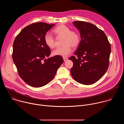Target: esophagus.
<instances>
[{
  "label": "esophagus",
  "mask_w": 124,
  "mask_h": 124,
  "mask_svg": "<svg viewBox=\"0 0 124 124\" xmlns=\"http://www.w3.org/2000/svg\"><path fill=\"white\" fill-rule=\"evenodd\" d=\"M63 60L64 61H67L68 60V58H66V57H64L63 58Z\"/></svg>",
  "instance_id": "esophagus-1"
}]
</instances>
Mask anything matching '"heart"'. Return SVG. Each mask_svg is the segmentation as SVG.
<instances>
[{"mask_svg": "<svg viewBox=\"0 0 124 124\" xmlns=\"http://www.w3.org/2000/svg\"><path fill=\"white\" fill-rule=\"evenodd\" d=\"M57 38L63 37L62 46L59 47L52 52L54 56L66 57L72 52L71 46L73 48L78 47L80 42L79 34L64 24H60L53 30ZM46 45L49 48H53L56 46V40L54 37L49 33H46L44 37Z\"/></svg>", "mask_w": 124, "mask_h": 124, "instance_id": "b5f03b06", "label": "heart"}]
</instances>
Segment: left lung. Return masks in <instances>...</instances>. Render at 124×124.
Wrapping results in <instances>:
<instances>
[{"label": "left lung", "instance_id": "left-lung-1", "mask_svg": "<svg viewBox=\"0 0 124 124\" xmlns=\"http://www.w3.org/2000/svg\"><path fill=\"white\" fill-rule=\"evenodd\" d=\"M80 32L81 41L75 53L70 73L78 82L90 85L98 81L109 66L111 46L104 32L96 25L82 21L73 22Z\"/></svg>", "mask_w": 124, "mask_h": 124}]
</instances>
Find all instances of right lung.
I'll use <instances>...</instances> for the list:
<instances>
[{
  "mask_svg": "<svg viewBox=\"0 0 124 124\" xmlns=\"http://www.w3.org/2000/svg\"><path fill=\"white\" fill-rule=\"evenodd\" d=\"M54 25L32 23L24 27L14 42V63L20 77L31 86L41 87L48 83L64 61L62 56L49 57L50 50L44 41L45 34Z\"/></svg>",
  "mask_w": 124,
  "mask_h": 124,
  "instance_id": "1",
  "label": "right lung"
}]
</instances>
